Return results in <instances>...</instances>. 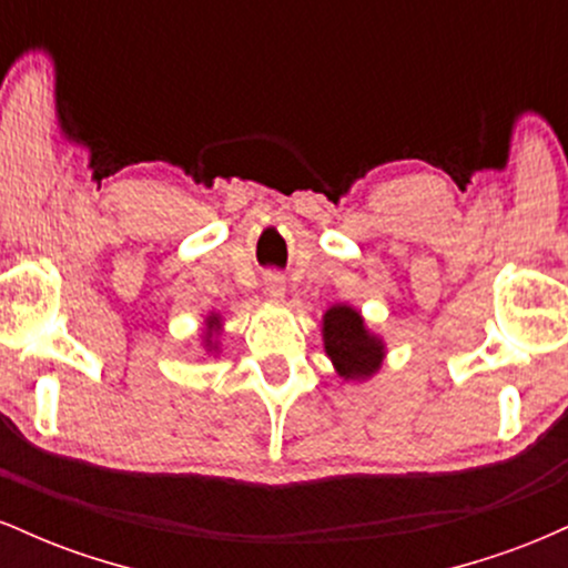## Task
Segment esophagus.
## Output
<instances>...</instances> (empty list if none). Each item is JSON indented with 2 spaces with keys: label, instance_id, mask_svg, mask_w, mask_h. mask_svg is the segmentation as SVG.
Listing matches in <instances>:
<instances>
[{
  "label": "esophagus",
  "instance_id": "34e87169",
  "mask_svg": "<svg viewBox=\"0 0 568 568\" xmlns=\"http://www.w3.org/2000/svg\"><path fill=\"white\" fill-rule=\"evenodd\" d=\"M266 293H270V296H275V298H280L285 293V283H283V277H277V275H270L266 277Z\"/></svg>",
  "mask_w": 568,
  "mask_h": 568
}]
</instances>
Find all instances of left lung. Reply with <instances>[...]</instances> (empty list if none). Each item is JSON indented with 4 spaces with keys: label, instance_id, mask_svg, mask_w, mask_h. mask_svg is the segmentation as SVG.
<instances>
[{
    "label": "left lung",
    "instance_id": "left-lung-1",
    "mask_svg": "<svg viewBox=\"0 0 568 568\" xmlns=\"http://www.w3.org/2000/svg\"><path fill=\"white\" fill-rule=\"evenodd\" d=\"M323 342L338 376L344 379H366L382 366V338L368 334L361 312L347 304H336L325 312Z\"/></svg>",
    "mask_w": 568,
    "mask_h": 568
}]
</instances>
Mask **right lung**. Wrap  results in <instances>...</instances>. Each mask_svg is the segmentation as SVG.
Wrapping results in <instances>:
<instances>
[{
	"mask_svg": "<svg viewBox=\"0 0 568 568\" xmlns=\"http://www.w3.org/2000/svg\"><path fill=\"white\" fill-rule=\"evenodd\" d=\"M219 317L216 315H211L207 317V334H205V347H211V349H216L213 347V338H216V331H219Z\"/></svg>",
	"mask_w": 568,
	"mask_h": 568,
	"instance_id": "right-lung-1",
	"label": "right lung"
}]
</instances>
